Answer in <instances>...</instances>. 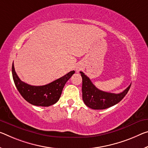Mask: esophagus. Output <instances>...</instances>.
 <instances>
[{"label":"esophagus","mask_w":148,"mask_h":148,"mask_svg":"<svg viewBox=\"0 0 148 148\" xmlns=\"http://www.w3.org/2000/svg\"><path fill=\"white\" fill-rule=\"evenodd\" d=\"M81 70V67H79V66L77 67V69H76V71L77 72H79V70Z\"/></svg>","instance_id":"1"}]
</instances>
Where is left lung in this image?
Segmentation results:
<instances>
[{
	"label": "left lung",
	"instance_id": "8db88e82",
	"mask_svg": "<svg viewBox=\"0 0 148 148\" xmlns=\"http://www.w3.org/2000/svg\"><path fill=\"white\" fill-rule=\"evenodd\" d=\"M82 99L86 106L93 109H105L121 101L127 94L130 86L120 93L105 92L97 89L82 72Z\"/></svg>",
	"mask_w": 148,
	"mask_h": 148
}]
</instances>
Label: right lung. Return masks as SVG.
I'll return each mask as SVG.
<instances>
[{
	"label": "right lung",
	"mask_w": 148,
	"mask_h": 148,
	"mask_svg": "<svg viewBox=\"0 0 148 148\" xmlns=\"http://www.w3.org/2000/svg\"><path fill=\"white\" fill-rule=\"evenodd\" d=\"M12 72L16 88L23 99L36 106L49 107L56 103L60 99L65 84L75 73V71H70L53 82L40 86H31L21 80L15 71L14 63Z\"/></svg>",
	"instance_id": "obj_1"
}]
</instances>
